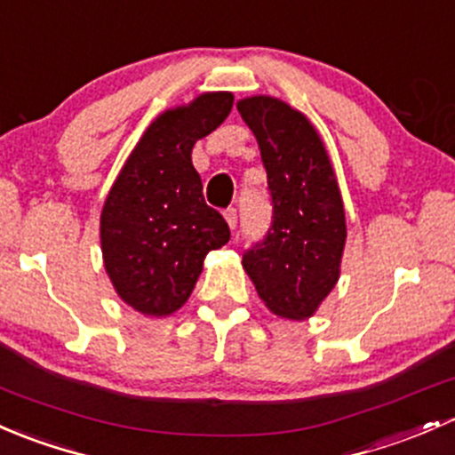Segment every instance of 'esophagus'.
Returning <instances> with one entry per match:
<instances>
[{"instance_id":"obj_1","label":"esophagus","mask_w":455,"mask_h":455,"mask_svg":"<svg viewBox=\"0 0 455 455\" xmlns=\"http://www.w3.org/2000/svg\"><path fill=\"white\" fill-rule=\"evenodd\" d=\"M223 217H226V221H228L229 229H236V223H238V214H236V210H234V208H228L226 212H223Z\"/></svg>"}]
</instances>
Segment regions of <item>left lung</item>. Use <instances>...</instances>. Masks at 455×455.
Wrapping results in <instances>:
<instances>
[{"instance_id":"obj_1","label":"left lung","mask_w":455,"mask_h":455,"mask_svg":"<svg viewBox=\"0 0 455 455\" xmlns=\"http://www.w3.org/2000/svg\"><path fill=\"white\" fill-rule=\"evenodd\" d=\"M236 109L260 148L274 221L243 256L271 313L307 320L339 280L346 212L320 133L302 111L274 96H250Z\"/></svg>"}]
</instances>
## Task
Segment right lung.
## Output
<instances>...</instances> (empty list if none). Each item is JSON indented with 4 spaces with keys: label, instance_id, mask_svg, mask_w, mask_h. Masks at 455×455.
<instances>
[{
    "label": "right lung",
    "instance_id": "add662e5",
    "mask_svg": "<svg viewBox=\"0 0 455 455\" xmlns=\"http://www.w3.org/2000/svg\"><path fill=\"white\" fill-rule=\"evenodd\" d=\"M229 92L199 93L159 114L126 157L100 212L105 271L124 304L166 317L186 304L208 251L229 241L226 219L205 205L193 166L196 140L232 111Z\"/></svg>",
    "mask_w": 455,
    "mask_h": 455
}]
</instances>
